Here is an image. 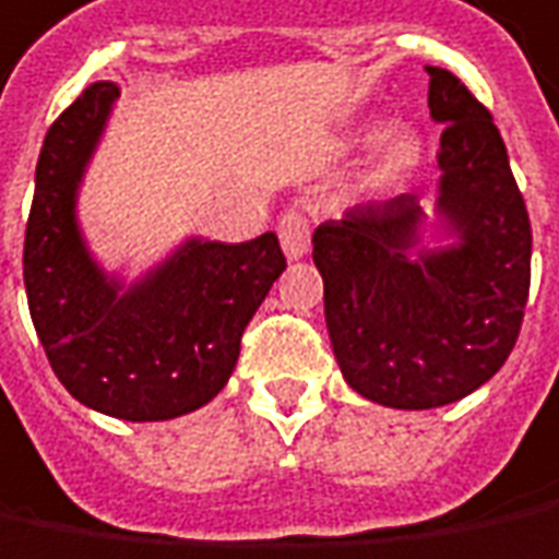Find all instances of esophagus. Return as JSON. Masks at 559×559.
Listing matches in <instances>:
<instances>
[{
    "label": "esophagus",
    "instance_id": "1",
    "mask_svg": "<svg viewBox=\"0 0 559 559\" xmlns=\"http://www.w3.org/2000/svg\"><path fill=\"white\" fill-rule=\"evenodd\" d=\"M280 242L288 261L305 258L310 249V221H307L305 209H286L280 218Z\"/></svg>",
    "mask_w": 559,
    "mask_h": 559
}]
</instances>
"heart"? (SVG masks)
Returning <instances> with one entry per match:
<instances>
[{
	"label": "heart",
	"instance_id": "b5f03b06",
	"mask_svg": "<svg viewBox=\"0 0 559 559\" xmlns=\"http://www.w3.org/2000/svg\"><path fill=\"white\" fill-rule=\"evenodd\" d=\"M418 163H421V141L412 131H388L378 141L376 159H372V168H369V181L378 183V187L396 183L400 178H406Z\"/></svg>",
	"mask_w": 559,
	"mask_h": 559
}]
</instances>
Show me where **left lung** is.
<instances>
[{
  "label": "left lung",
  "instance_id": "left-lung-1",
  "mask_svg": "<svg viewBox=\"0 0 559 559\" xmlns=\"http://www.w3.org/2000/svg\"><path fill=\"white\" fill-rule=\"evenodd\" d=\"M443 126L437 227L415 193L366 202L313 230L325 325L344 381L391 409H437L496 376L530 298L533 227L489 110L443 67H428Z\"/></svg>",
  "mask_w": 559,
  "mask_h": 559
}]
</instances>
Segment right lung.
Instances as JSON below:
<instances>
[{
  "label": "right lung",
  "instance_id": "obj_1",
  "mask_svg": "<svg viewBox=\"0 0 559 559\" xmlns=\"http://www.w3.org/2000/svg\"><path fill=\"white\" fill-rule=\"evenodd\" d=\"M116 97L114 82L88 85L45 134L24 236L26 305L82 406L166 421L218 396L286 258L276 234L239 246L193 236L131 286L104 271L79 230L76 193Z\"/></svg>",
  "mask_w": 559,
  "mask_h": 559
}]
</instances>
